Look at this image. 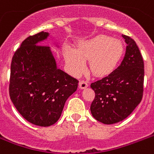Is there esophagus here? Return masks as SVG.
I'll return each instance as SVG.
<instances>
[{
  "label": "esophagus",
  "mask_w": 154,
  "mask_h": 154,
  "mask_svg": "<svg viewBox=\"0 0 154 154\" xmlns=\"http://www.w3.org/2000/svg\"><path fill=\"white\" fill-rule=\"evenodd\" d=\"M88 86V83L85 80H82V81H80L79 82V87L81 89H85Z\"/></svg>",
  "instance_id": "1"
}]
</instances>
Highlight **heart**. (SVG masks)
<instances>
[{
	"label": "heart",
	"mask_w": 154,
	"mask_h": 154,
	"mask_svg": "<svg viewBox=\"0 0 154 154\" xmlns=\"http://www.w3.org/2000/svg\"><path fill=\"white\" fill-rule=\"evenodd\" d=\"M124 45L120 40L107 35H99L83 42L77 50L64 49V58L71 72L79 75L85 71L89 60L90 71L95 76H105L116 69L124 55Z\"/></svg>",
	"instance_id": "1"
}]
</instances>
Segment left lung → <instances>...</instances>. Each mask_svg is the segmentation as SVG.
I'll return each mask as SVG.
<instances>
[{
	"label": "left lung",
	"instance_id": "left-lung-1",
	"mask_svg": "<svg viewBox=\"0 0 154 154\" xmlns=\"http://www.w3.org/2000/svg\"><path fill=\"white\" fill-rule=\"evenodd\" d=\"M127 43L121 64L108 76L90 85L95 97L90 106L94 118L104 124L126 119L140 103L144 91V60L137 43L123 35Z\"/></svg>",
	"mask_w": 154,
	"mask_h": 154
}]
</instances>
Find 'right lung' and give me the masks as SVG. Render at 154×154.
<instances>
[{
	"mask_svg": "<svg viewBox=\"0 0 154 154\" xmlns=\"http://www.w3.org/2000/svg\"><path fill=\"white\" fill-rule=\"evenodd\" d=\"M48 35L41 31L22 41L10 65L12 103L24 119L40 127L57 122L78 83V80L57 69L48 47L39 44Z\"/></svg>",
	"mask_w": 154,
	"mask_h": 154,
	"instance_id": "right-lung-1",
	"label": "right lung"
}]
</instances>
